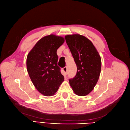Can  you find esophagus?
Here are the masks:
<instances>
[{
  "instance_id": "esophagus-1",
  "label": "esophagus",
  "mask_w": 130,
  "mask_h": 130,
  "mask_svg": "<svg viewBox=\"0 0 130 130\" xmlns=\"http://www.w3.org/2000/svg\"><path fill=\"white\" fill-rule=\"evenodd\" d=\"M63 70L64 71V72L66 73V74H67V67H64V68H63Z\"/></svg>"
}]
</instances>
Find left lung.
I'll return each instance as SVG.
<instances>
[{
    "mask_svg": "<svg viewBox=\"0 0 130 130\" xmlns=\"http://www.w3.org/2000/svg\"><path fill=\"white\" fill-rule=\"evenodd\" d=\"M65 39L77 66L76 75L69 80V84L76 95H88L99 80L100 56L92 42L82 35H68Z\"/></svg>",
    "mask_w": 130,
    "mask_h": 130,
    "instance_id": "left-lung-1",
    "label": "left lung"
}]
</instances>
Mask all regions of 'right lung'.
Listing matches in <instances>:
<instances>
[{
    "label": "right lung",
    "mask_w": 130,
    "mask_h": 130,
    "mask_svg": "<svg viewBox=\"0 0 130 130\" xmlns=\"http://www.w3.org/2000/svg\"><path fill=\"white\" fill-rule=\"evenodd\" d=\"M64 42L61 36H46L36 43L27 56V71L35 88L43 95H54L64 81L57 66L56 53Z\"/></svg>",
    "instance_id": "obj_1"
}]
</instances>
